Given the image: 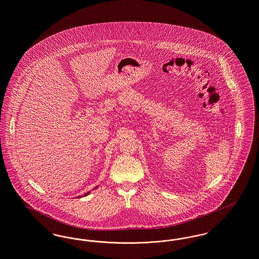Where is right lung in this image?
<instances>
[{
    "mask_svg": "<svg viewBox=\"0 0 259 259\" xmlns=\"http://www.w3.org/2000/svg\"><path fill=\"white\" fill-rule=\"evenodd\" d=\"M88 194H89V192H87V193H85V194H84V196H87V195H88ZM79 197H80V196H79Z\"/></svg>",
    "mask_w": 259,
    "mask_h": 259,
    "instance_id": "right-lung-1",
    "label": "right lung"
}]
</instances>
